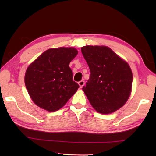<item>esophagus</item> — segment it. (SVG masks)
I'll use <instances>...</instances> for the list:
<instances>
[{
  "label": "esophagus",
  "instance_id": "esophagus-1",
  "mask_svg": "<svg viewBox=\"0 0 156 156\" xmlns=\"http://www.w3.org/2000/svg\"><path fill=\"white\" fill-rule=\"evenodd\" d=\"M78 84H79V86H80V88H82V87L84 85V81L81 80L80 82H78Z\"/></svg>",
  "mask_w": 156,
  "mask_h": 156
}]
</instances>
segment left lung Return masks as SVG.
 <instances>
[{
    "mask_svg": "<svg viewBox=\"0 0 156 156\" xmlns=\"http://www.w3.org/2000/svg\"><path fill=\"white\" fill-rule=\"evenodd\" d=\"M90 69V78L82 90L97 112L110 114L127 102L133 74L130 66L107 46L81 48Z\"/></svg>",
    "mask_w": 156,
    "mask_h": 156,
    "instance_id": "left-lung-1",
    "label": "left lung"
}]
</instances>
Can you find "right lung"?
I'll return each instance as SVG.
<instances>
[{
	"mask_svg": "<svg viewBox=\"0 0 156 156\" xmlns=\"http://www.w3.org/2000/svg\"><path fill=\"white\" fill-rule=\"evenodd\" d=\"M77 54L74 48L49 49L29 66L25 87L36 105L56 111L76 93L79 85L73 80L69 65Z\"/></svg>",
	"mask_w": 156,
	"mask_h": 156,
	"instance_id": "1",
	"label": "right lung"
}]
</instances>
